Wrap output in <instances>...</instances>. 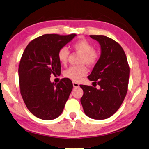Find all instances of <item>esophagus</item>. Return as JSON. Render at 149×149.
Masks as SVG:
<instances>
[{
    "label": "esophagus",
    "mask_w": 149,
    "mask_h": 149,
    "mask_svg": "<svg viewBox=\"0 0 149 149\" xmlns=\"http://www.w3.org/2000/svg\"><path fill=\"white\" fill-rule=\"evenodd\" d=\"M73 86H74V88H77V87L79 86V85L78 83L75 82V81H74V82H73Z\"/></svg>",
    "instance_id": "esophagus-1"
}]
</instances>
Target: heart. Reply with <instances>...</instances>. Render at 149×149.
Segmentation results:
<instances>
[{
  "mask_svg": "<svg viewBox=\"0 0 149 149\" xmlns=\"http://www.w3.org/2000/svg\"><path fill=\"white\" fill-rule=\"evenodd\" d=\"M73 49L77 53L81 54L77 66H72L65 70V76L74 81H79L81 77L86 74L87 69L84 64L93 66L96 63L99 58V53L96 50L93 49L91 42L85 39L77 40L73 44ZM70 54V51L66 47H63L58 52V58L62 64H65Z\"/></svg>",
  "mask_w": 149,
  "mask_h": 149,
  "instance_id": "obj_1",
  "label": "heart"
}]
</instances>
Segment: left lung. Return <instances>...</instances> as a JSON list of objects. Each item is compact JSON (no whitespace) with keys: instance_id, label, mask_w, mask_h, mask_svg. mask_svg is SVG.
Returning a JSON list of instances; mask_svg holds the SVG:
<instances>
[{"instance_id":"left-lung-1","label":"left lung","mask_w":149,"mask_h":149,"mask_svg":"<svg viewBox=\"0 0 149 149\" xmlns=\"http://www.w3.org/2000/svg\"><path fill=\"white\" fill-rule=\"evenodd\" d=\"M100 46V56L88 79L99 89L80 85L84 95L80 101L84 111L94 119H104L116 113L125 97L130 68L125 52L118 43L103 35H91Z\"/></svg>"}]
</instances>
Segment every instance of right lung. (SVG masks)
Here are the masks:
<instances>
[{
	"instance_id": "1",
	"label": "right lung",
	"mask_w": 149,
	"mask_h": 149,
	"mask_svg": "<svg viewBox=\"0 0 149 149\" xmlns=\"http://www.w3.org/2000/svg\"><path fill=\"white\" fill-rule=\"evenodd\" d=\"M75 36L42 35L31 41L22 54L18 70L20 93L27 108L38 118L51 120L63 112L72 81L63 78L55 84L50 77L61 74L58 52Z\"/></svg>"
}]
</instances>
